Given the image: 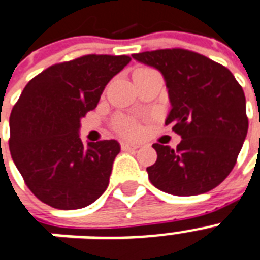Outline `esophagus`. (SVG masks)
<instances>
[{
	"instance_id": "esophagus-1",
	"label": "esophagus",
	"mask_w": 260,
	"mask_h": 260,
	"mask_svg": "<svg viewBox=\"0 0 260 260\" xmlns=\"http://www.w3.org/2000/svg\"><path fill=\"white\" fill-rule=\"evenodd\" d=\"M120 148L123 149V150H136V149H138L140 146L136 144H132V142H126V141H122L120 142Z\"/></svg>"
}]
</instances>
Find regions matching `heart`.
Masks as SVG:
<instances>
[{
	"label": "heart",
	"instance_id": "1",
	"mask_svg": "<svg viewBox=\"0 0 260 260\" xmlns=\"http://www.w3.org/2000/svg\"><path fill=\"white\" fill-rule=\"evenodd\" d=\"M115 126L118 132L124 136H136L140 132V124L133 118H119V119H116Z\"/></svg>",
	"mask_w": 260,
	"mask_h": 260
}]
</instances>
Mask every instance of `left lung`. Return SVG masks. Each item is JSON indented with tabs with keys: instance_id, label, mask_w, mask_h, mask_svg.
Instances as JSON below:
<instances>
[{
	"instance_id": "obj_1",
	"label": "left lung",
	"mask_w": 260,
	"mask_h": 260,
	"mask_svg": "<svg viewBox=\"0 0 260 260\" xmlns=\"http://www.w3.org/2000/svg\"><path fill=\"white\" fill-rule=\"evenodd\" d=\"M132 57L161 72L172 106L166 124L182 137L176 149L153 145L157 160L146 168L150 183L179 197L213 190L233 170L248 132L241 85L225 66L184 48Z\"/></svg>"
}]
</instances>
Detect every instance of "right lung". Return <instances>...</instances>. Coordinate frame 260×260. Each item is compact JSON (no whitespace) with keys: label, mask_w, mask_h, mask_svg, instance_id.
Wrapping results in <instances>:
<instances>
[{"label":"right lung","mask_w":260,"mask_h":260,"mask_svg":"<svg viewBox=\"0 0 260 260\" xmlns=\"http://www.w3.org/2000/svg\"><path fill=\"white\" fill-rule=\"evenodd\" d=\"M132 58L89 54L50 66L24 88L11 112L9 149L32 194L48 206L73 210L106 191L120 146L115 140L84 145L80 120Z\"/></svg>","instance_id":"right-lung-1"}]
</instances>
